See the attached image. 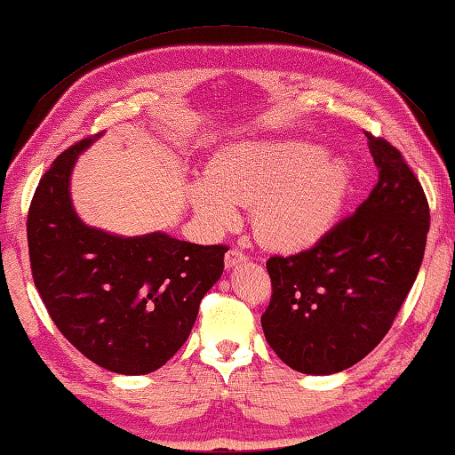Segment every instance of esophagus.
<instances>
[{"instance_id": "34e87169", "label": "esophagus", "mask_w": 455, "mask_h": 455, "mask_svg": "<svg viewBox=\"0 0 455 455\" xmlns=\"http://www.w3.org/2000/svg\"><path fill=\"white\" fill-rule=\"evenodd\" d=\"M244 259H247V255H244L239 247H233V249H228V253L225 257V263H227V267H235L236 263L244 261Z\"/></svg>"}]
</instances>
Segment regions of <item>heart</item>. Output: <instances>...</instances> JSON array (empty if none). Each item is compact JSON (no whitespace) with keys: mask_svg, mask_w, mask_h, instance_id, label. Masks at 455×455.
I'll return each mask as SVG.
<instances>
[{"mask_svg":"<svg viewBox=\"0 0 455 455\" xmlns=\"http://www.w3.org/2000/svg\"><path fill=\"white\" fill-rule=\"evenodd\" d=\"M348 190V165L309 141L243 143L222 151L192 204L214 228L236 225V208H255L259 239L275 249H301L334 222Z\"/></svg>","mask_w":455,"mask_h":455,"instance_id":"1","label":"heart"}]
</instances>
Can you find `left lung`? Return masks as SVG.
Masks as SVG:
<instances>
[{
    "label": "left lung",
    "instance_id": "8db88e82",
    "mask_svg": "<svg viewBox=\"0 0 455 455\" xmlns=\"http://www.w3.org/2000/svg\"><path fill=\"white\" fill-rule=\"evenodd\" d=\"M366 137L379 168L371 196L309 249L267 261L271 299L261 326L298 372H340L377 348L423 261L427 196L399 149Z\"/></svg>",
    "mask_w": 455,
    "mask_h": 455
}]
</instances>
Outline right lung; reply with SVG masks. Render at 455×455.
<instances>
[{"mask_svg":"<svg viewBox=\"0 0 455 455\" xmlns=\"http://www.w3.org/2000/svg\"><path fill=\"white\" fill-rule=\"evenodd\" d=\"M99 135L64 149L34 192L26 222L32 277L50 318L78 352L111 372L148 374L188 340L228 247L164 233L124 239L81 222L70 172Z\"/></svg>","mask_w":455,"mask_h":455,"instance_id":"right-lung-1","label":"right lung"}]
</instances>
